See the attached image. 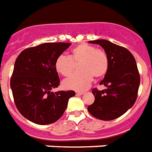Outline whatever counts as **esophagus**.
Instances as JSON below:
<instances>
[{
  "label": "esophagus",
  "mask_w": 152,
  "mask_h": 152,
  "mask_svg": "<svg viewBox=\"0 0 152 152\" xmlns=\"http://www.w3.org/2000/svg\"><path fill=\"white\" fill-rule=\"evenodd\" d=\"M84 94H85L84 91H76V96H82Z\"/></svg>",
  "instance_id": "esophagus-1"
}]
</instances>
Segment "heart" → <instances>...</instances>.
I'll list each match as a JSON object with an SVG mask.
<instances>
[{
    "instance_id": "1",
    "label": "heart",
    "mask_w": 152,
    "mask_h": 152,
    "mask_svg": "<svg viewBox=\"0 0 152 152\" xmlns=\"http://www.w3.org/2000/svg\"><path fill=\"white\" fill-rule=\"evenodd\" d=\"M79 72L64 80V89L83 91L89 87L96 77H102L109 68V59L106 52L87 43H80L74 47L70 56L61 55L55 61L56 71L67 77L74 71L75 64H78Z\"/></svg>"
}]
</instances>
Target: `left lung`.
<instances>
[{
	"mask_svg": "<svg viewBox=\"0 0 152 152\" xmlns=\"http://www.w3.org/2000/svg\"><path fill=\"white\" fill-rule=\"evenodd\" d=\"M88 42L104 49L109 59V68L99 84L106 88L92 90L95 102L88 106V110L102 120L118 118L134 106L137 99L140 75L136 61L128 50L106 39Z\"/></svg>",
	"mask_w": 152,
	"mask_h": 152,
	"instance_id": "1",
	"label": "left lung"
}]
</instances>
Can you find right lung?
<instances>
[{
    "label": "right lung",
    "mask_w": 152,
    "mask_h": 152,
    "mask_svg": "<svg viewBox=\"0 0 152 152\" xmlns=\"http://www.w3.org/2000/svg\"><path fill=\"white\" fill-rule=\"evenodd\" d=\"M71 43L46 42L24 50L16 59L11 88L18 110L34 124L47 125L61 118L74 91L53 92L60 84L55 61Z\"/></svg>",
    "instance_id": "right-lung-1"
}]
</instances>
